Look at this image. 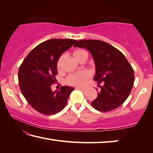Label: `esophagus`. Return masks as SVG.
I'll return each mask as SVG.
<instances>
[{
  "instance_id": "obj_1",
  "label": "esophagus",
  "mask_w": 153,
  "mask_h": 153,
  "mask_svg": "<svg viewBox=\"0 0 153 153\" xmlns=\"http://www.w3.org/2000/svg\"><path fill=\"white\" fill-rule=\"evenodd\" d=\"M77 89L81 90H83V91H84V90H86L87 89V88H86V87H77Z\"/></svg>"
}]
</instances>
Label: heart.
I'll return each mask as SVG.
<instances>
[{"mask_svg": "<svg viewBox=\"0 0 153 153\" xmlns=\"http://www.w3.org/2000/svg\"><path fill=\"white\" fill-rule=\"evenodd\" d=\"M73 55L74 57L76 59V60L78 61L80 58H82V56H87V53L83 49H77V50L74 51L73 52ZM64 59V56L62 55L59 58L57 63H56V67L57 69H59L61 68L62 61H63ZM90 77V74L89 71H82L76 74H70L69 76L67 77V82L69 84L73 85V86H83L86 84V82L88 81Z\"/></svg>", "mask_w": 153, "mask_h": 153, "instance_id": "b5f03b06", "label": "heart"}]
</instances>
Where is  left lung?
<instances>
[{"instance_id": "1", "label": "left lung", "mask_w": 153, "mask_h": 153, "mask_svg": "<svg viewBox=\"0 0 153 153\" xmlns=\"http://www.w3.org/2000/svg\"><path fill=\"white\" fill-rule=\"evenodd\" d=\"M74 46L88 50L94 59L99 89L91 105L107 112L118 108L129 97L134 82V69L123 54L112 45L98 40H81Z\"/></svg>"}]
</instances>
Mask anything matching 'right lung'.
<instances>
[{"mask_svg":"<svg viewBox=\"0 0 153 153\" xmlns=\"http://www.w3.org/2000/svg\"><path fill=\"white\" fill-rule=\"evenodd\" d=\"M77 40L51 39L38 45L28 54L18 71L19 85L27 102L38 112L55 115L65 107L74 88L61 86L53 92L51 85L58 74L56 63L62 53Z\"/></svg>","mask_w":153,"mask_h":153,"instance_id":"add662e5","label":"right lung"}]
</instances>
